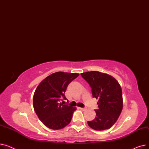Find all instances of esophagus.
<instances>
[{"label":"esophagus","instance_id":"esophagus-1","mask_svg":"<svg viewBox=\"0 0 149 149\" xmlns=\"http://www.w3.org/2000/svg\"><path fill=\"white\" fill-rule=\"evenodd\" d=\"M79 109H81V111H84L85 109H86L85 108H83V107H79Z\"/></svg>","mask_w":149,"mask_h":149}]
</instances>
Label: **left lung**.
Returning a JSON list of instances; mask_svg holds the SVG:
<instances>
[{
  "mask_svg": "<svg viewBox=\"0 0 149 149\" xmlns=\"http://www.w3.org/2000/svg\"><path fill=\"white\" fill-rule=\"evenodd\" d=\"M92 88L93 97L98 100L95 118L88 121L89 126L95 130L110 129L119 118L123 107L122 90L115 78L98 71L81 74Z\"/></svg>",
  "mask_w": 149,
  "mask_h": 149,
  "instance_id": "left-lung-1",
  "label": "left lung"
}]
</instances>
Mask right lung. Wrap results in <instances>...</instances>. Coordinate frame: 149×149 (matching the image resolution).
<instances>
[{
  "label": "right lung",
  "instance_id": "right-lung-1",
  "mask_svg": "<svg viewBox=\"0 0 149 149\" xmlns=\"http://www.w3.org/2000/svg\"><path fill=\"white\" fill-rule=\"evenodd\" d=\"M79 75L78 73L57 72L46 77L36 88L33 107L40 120L47 127L59 130L69 124L75 107L63 104L65 92L68 84Z\"/></svg>",
  "mask_w": 149,
  "mask_h": 149
}]
</instances>
